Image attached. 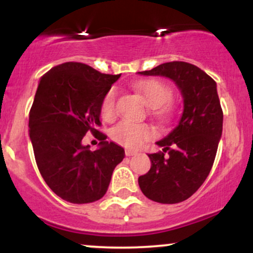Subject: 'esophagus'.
I'll return each instance as SVG.
<instances>
[{
  "instance_id": "34e87169",
  "label": "esophagus",
  "mask_w": 253,
  "mask_h": 253,
  "mask_svg": "<svg viewBox=\"0 0 253 253\" xmlns=\"http://www.w3.org/2000/svg\"><path fill=\"white\" fill-rule=\"evenodd\" d=\"M136 153H138V151H134V150H129V149H126V150H125V155H126V156H128V157H130V156H135Z\"/></svg>"
}]
</instances>
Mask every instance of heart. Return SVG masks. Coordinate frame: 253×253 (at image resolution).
<instances>
[{"instance_id":"heart-1","label":"heart","mask_w":253,"mask_h":253,"mask_svg":"<svg viewBox=\"0 0 253 253\" xmlns=\"http://www.w3.org/2000/svg\"><path fill=\"white\" fill-rule=\"evenodd\" d=\"M134 89L150 106V113L153 119L159 123H167L170 120L172 115V107L165 102L170 96V89L167 84L156 78H149L140 81ZM117 115V91L110 89L101 102V117L106 121H113ZM153 133L155 132L150 125L135 124L125 120L113 127L110 130V136L121 146L136 149L144 141L152 138Z\"/></svg>"}]
</instances>
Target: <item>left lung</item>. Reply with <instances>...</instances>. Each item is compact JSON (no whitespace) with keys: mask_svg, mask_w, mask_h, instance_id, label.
Listing matches in <instances>:
<instances>
[{"mask_svg":"<svg viewBox=\"0 0 253 253\" xmlns=\"http://www.w3.org/2000/svg\"><path fill=\"white\" fill-rule=\"evenodd\" d=\"M139 74L170 78L184 100L178 123L157 143L163 151L149 155L151 169L139 177V187L155 202H182L201 187L215 159L223 119L216 83L185 62L164 63Z\"/></svg>","mask_w":253,"mask_h":253,"instance_id":"left-lung-1","label":"left lung"}]
</instances>
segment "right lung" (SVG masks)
Returning <instances> with one entry per match:
<instances>
[{
    "label": "right lung",
    "mask_w": 253,
    "mask_h": 253,
    "mask_svg": "<svg viewBox=\"0 0 253 253\" xmlns=\"http://www.w3.org/2000/svg\"><path fill=\"white\" fill-rule=\"evenodd\" d=\"M120 75L101 74L83 63L68 62L46 72L30 110V138L43 181L71 203H90L104 196L125 150L106 141L101 102ZM90 131L101 147L91 151L82 139Z\"/></svg>",
    "instance_id": "add662e5"
}]
</instances>
